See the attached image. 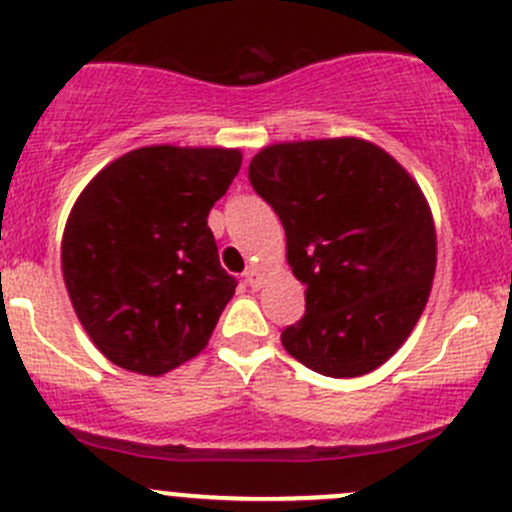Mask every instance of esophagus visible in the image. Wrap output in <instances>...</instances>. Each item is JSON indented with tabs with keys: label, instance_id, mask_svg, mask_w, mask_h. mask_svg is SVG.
Returning <instances> with one entry per match:
<instances>
[{
	"label": "esophagus",
	"instance_id": "1",
	"mask_svg": "<svg viewBox=\"0 0 512 512\" xmlns=\"http://www.w3.org/2000/svg\"><path fill=\"white\" fill-rule=\"evenodd\" d=\"M262 270L257 265H252V267H247V272H245V280H247V285L250 287H260L262 285Z\"/></svg>",
	"mask_w": 512,
	"mask_h": 512
}]
</instances>
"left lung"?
<instances>
[{
	"label": "left lung",
	"mask_w": 512,
	"mask_h": 512,
	"mask_svg": "<svg viewBox=\"0 0 512 512\" xmlns=\"http://www.w3.org/2000/svg\"><path fill=\"white\" fill-rule=\"evenodd\" d=\"M250 183L280 215L307 312L282 347L307 369L354 379L414 332L436 275L431 208L394 156L364 138L265 146Z\"/></svg>",
	"instance_id": "obj_1"
}]
</instances>
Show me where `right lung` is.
<instances>
[{
    "label": "right lung",
    "instance_id": "1",
    "mask_svg": "<svg viewBox=\"0 0 512 512\" xmlns=\"http://www.w3.org/2000/svg\"><path fill=\"white\" fill-rule=\"evenodd\" d=\"M240 163V148L146 146L81 190L61 237V275L108 361L163 376L208 347L235 294L208 213Z\"/></svg>",
    "mask_w": 512,
    "mask_h": 512
}]
</instances>
